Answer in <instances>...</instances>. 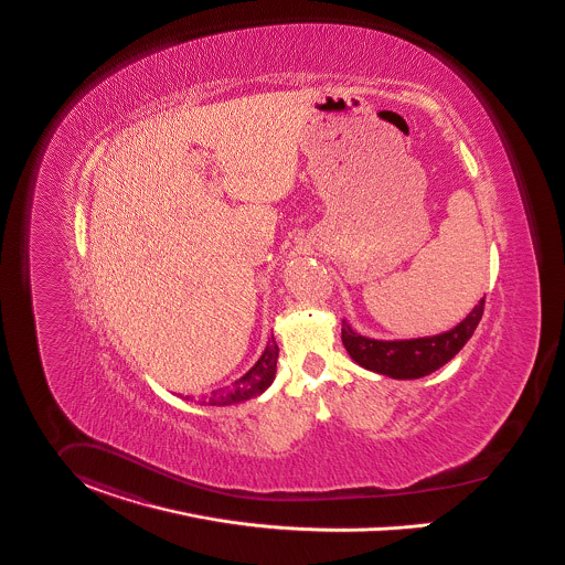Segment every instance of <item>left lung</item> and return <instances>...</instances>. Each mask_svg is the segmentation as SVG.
I'll return each instance as SVG.
<instances>
[{
    "mask_svg": "<svg viewBox=\"0 0 565 565\" xmlns=\"http://www.w3.org/2000/svg\"><path fill=\"white\" fill-rule=\"evenodd\" d=\"M482 312L484 300H480L450 332L414 340L366 339L353 332L347 321H342V344L349 355L369 371L394 379H419L450 362L476 332Z\"/></svg>",
    "mask_w": 565,
    "mask_h": 565,
    "instance_id": "obj_1",
    "label": "left lung"
}]
</instances>
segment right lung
<instances>
[{
    "label": "right lung",
    "mask_w": 565,
    "mask_h": 565,
    "mask_svg": "<svg viewBox=\"0 0 565 565\" xmlns=\"http://www.w3.org/2000/svg\"><path fill=\"white\" fill-rule=\"evenodd\" d=\"M276 360H278V344H276V340L271 337L269 342H267V347H265L264 355L257 360V364L246 375L239 376L237 381H233L226 387L212 392L210 396H205L201 401V405L225 407V405L244 403V401H250V398L259 396L265 387L274 381Z\"/></svg>",
    "instance_id": "add662e5"
}]
</instances>
